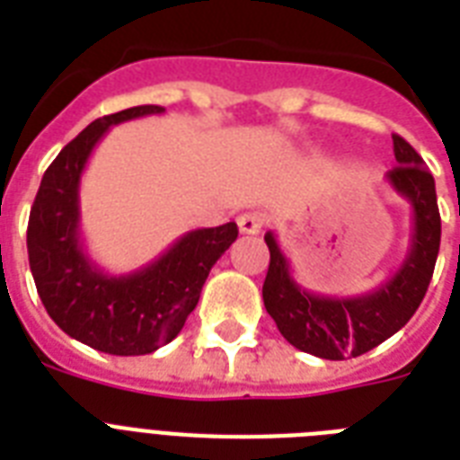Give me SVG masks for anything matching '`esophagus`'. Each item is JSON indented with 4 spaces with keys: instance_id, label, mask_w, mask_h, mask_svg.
<instances>
[{
    "instance_id": "esophagus-1",
    "label": "esophagus",
    "mask_w": 460,
    "mask_h": 460,
    "mask_svg": "<svg viewBox=\"0 0 460 460\" xmlns=\"http://www.w3.org/2000/svg\"><path fill=\"white\" fill-rule=\"evenodd\" d=\"M262 226H265V219H262V215H258V212H245V215L238 217V231H241V234L252 236V234H260Z\"/></svg>"
}]
</instances>
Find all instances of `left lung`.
<instances>
[{
  "label": "left lung",
  "mask_w": 460,
  "mask_h": 460,
  "mask_svg": "<svg viewBox=\"0 0 460 460\" xmlns=\"http://www.w3.org/2000/svg\"><path fill=\"white\" fill-rule=\"evenodd\" d=\"M394 138L396 164L386 183L411 205L413 229L401 267L367 294L339 298L307 291L291 274L272 231L265 234L270 270L262 284V301L281 336L298 350L324 360L363 356L406 324L425 298L442 241L435 179L422 157L401 136Z\"/></svg>",
  "instance_id": "8db88e82"
}]
</instances>
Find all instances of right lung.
Returning <instances> with one entry per match:
<instances>
[{
  "mask_svg": "<svg viewBox=\"0 0 460 460\" xmlns=\"http://www.w3.org/2000/svg\"><path fill=\"white\" fill-rule=\"evenodd\" d=\"M164 114L140 104L95 119L42 176L28 219V260L47 314L71 339L111 356H146L176 339L209 270L238 236L234 222L193 229L136 272L110 274L81 238V176L111 126Z\"/></svg>",
  "mask_w": 460,
  "mask_h": 460,
  "instance_id": "right-lung-1",
  "label": "right lung"
}]
</instances>
